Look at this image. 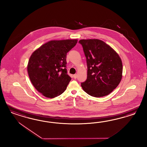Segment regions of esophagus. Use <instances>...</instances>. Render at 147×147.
Listing matches in <instances>:
<instances>
[{"label": "esophagus", "mask_w": 147, "mask_h": 147, "mask_svg": "<svg viewBox=\"0 0 147 147\" xmlns=\"http://www.w3.org/2000/svg\"><path fill=\"white\" fill-rule=\"evenodd\" d=\"M77 76H78V74H74V75L73 76V78H74V79H76Z\"/></svg>", "instance_id": "34e87169"}]
</instances>
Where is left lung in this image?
I'll return each instance as SVG.
<instances>
[{"label":"left lung","instance_id":"1","mask_svg":"<svg viewBox=\"0 0 147 147\" xmlns=\"http://www.w3.org/2000/svg\"><path fill=\"white\" fill-rule=\"evenodd\" d=\"M87 65V78L81 83L83 90L90 95L103 97L115 89L122 78L123 66L115 51L97 39L79 40Z\"/></svg>","mask_w":147,"mask_h":147}]
</instances>
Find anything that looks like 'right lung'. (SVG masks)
<instances>
[{"label":"right lung","instance_id":"1","mask_svg":"<svg viewBox=\"0 0 147 147\" xmlns=\"http://www.w3.org/2000/svg\"><path fill=\"white\" fill-rule=\"evenodd\" d=\"M77 39L51 40L32 54L27 72L32 85L48 98L65 92L71 78L67 74L66 55L76 46Z\"/></svg>","mask_w":147,"mask_h":147}]
</instances>
